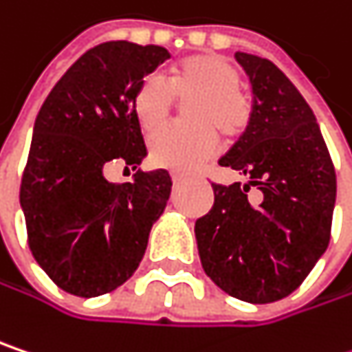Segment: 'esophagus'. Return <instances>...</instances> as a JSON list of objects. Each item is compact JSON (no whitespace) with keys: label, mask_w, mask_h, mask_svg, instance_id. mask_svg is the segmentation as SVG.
Here are the masks:
<instances>
[{"label":"esophagus","mask_w":352,"mask_h":352,"mask_svg":"<svg viewBox=\"0 0 352 352\" xmlns=\"http://www.w3.org/2000/svg\"><path fill=\"white\" fill-rule=\"evenodd\" d=\"M171 179H173V183H175V185H181L187 177L181 175V173H171Z\"/></svg>","instance_id":"obj_1"}]
</instances>
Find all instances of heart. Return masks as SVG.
Instances as JSON below:
<instances>
[{
    "label": "heart",
    "mask_w": 352,
    "mask_h": 352,
    "mask_svg": "<svg viewBox=\"0 0 352 352\" xmlns=\"http://www.w3.org/2000/svg\"><path fill=\"white\" fill-rule=\"evenodd\" d=\"M240 70L217 54H195L175 62L167 80L146 74L137 84L131 107L146 135L159 131L175 109V98L185 102L191 124L169 126L151 143V161L173 171H191L217 151L219 135L226 143L241 139L254 120V98L241 88Z\"/></svg>",
    "instance_id": "1"
}]
</instances>
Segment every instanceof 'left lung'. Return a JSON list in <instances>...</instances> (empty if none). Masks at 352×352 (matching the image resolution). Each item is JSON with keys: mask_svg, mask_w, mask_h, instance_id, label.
Segmentation results:
<instances>
[{"mask_svg": "<svg viewBox=\"0 0 352 352\" xmlns=\"http://www.w3.org/2000/svg\"><path fill=\"white\" fill-rule=\"evenodd\" d=\"M254 90V120L219 159L250 179L213 185V208L195 221L199 258L230 296L266 304L292 294L331 241L336 173L316 118L270 60L238 52ZM252 184L263 199L252 206Z\"/></svg>", "mask_w": 352, "mask_h": 352, "instance_id": "8db88e82", "label": "left lung"}]
</instances>
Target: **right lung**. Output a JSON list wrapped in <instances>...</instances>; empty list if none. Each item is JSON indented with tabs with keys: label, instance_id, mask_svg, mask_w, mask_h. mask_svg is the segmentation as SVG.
Segmentation results:
<instances>
[{
	"label": "right lung",
	"instance_id": "add662e5",
	"mask_svg": "<svg viewBox=\"0 0 352 352\" xmlns=\"http://www.w3.org/2000/svg\"><path fill=\"white\" fill-rule=\"evenodd\" d=\"M167 58L161 46L98 44L66 70L38 112L19 204L36 262L64 292L92 298L124 284L169 201L165 169L139 171L133 183L104 179L112 163L137 169L146 155L131 98Z\"/></svg>",
	"mask_w": 352,
	"mask_h": 352
}]
</instances>
